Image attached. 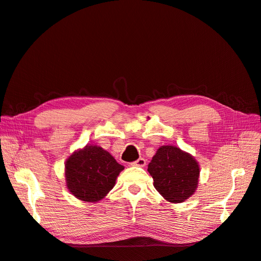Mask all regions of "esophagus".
Masks as SVG:
<instances>
[{
    "instance_id": "obj_1",
    "label": "esophagus",
    "mask_w": 261,
    "mask_h": 261,
    "mask_svg": "<svg viewBox=\"0 0 261 261\" xmlns=\"http://www.w3.org/2000/svg\"><path fill=\"white\" fill-rule=\"evenodd\" d=\"M132 165H134V167H145L146 165V160L144 159V158H139L138 160H136V161H134L133 163H132Z\"/></svg>"
}]
</instances>
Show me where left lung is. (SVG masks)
I'll return each mask as SVG.
<instances>
[{
	"mask_svg": "<svg viewBox=\"0 0 261 261\" xmlns=\"http://www.w3.org/2000/svg\"><path fill=\"white\" fill-rule=\"evenodd\" d=\"M148 172L153 186L170 202H183L191 197L199 178V165L195 158L175 146H161L156 150Z\"/></svg>",
	"mask_w": 261,
	"mask_h": 261,
	"instance_id": "8db88e82",
	"label": "left lung"
}]
</instances>
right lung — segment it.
I'll return each instance as SVG.
<instances>
[{"label":"right lung","instance_id":"add662e5","mask_svg":"<svg viewBox=\"0 0 261 261\" xmlns=\"http://www.w3.org/2000/svg\"><path fill=\"white\" fill-rule=\"evenodd\" d=\"M123 170V165L117 163L107 150L87 145L66 160V185L76 198L97 202L114 187L116 177Z\"/></svg>","mask_w":261,"mask_h":261}]
</instances>
